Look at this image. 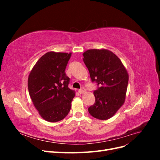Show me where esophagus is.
Wrapping results in <instances>:
<instances>
[{
	"mask_svg": "<svg viewBox=\"0 0 160 160\" xmlns=\"http://www.w3.org/2000/svg\"><path fill=\"white\" fill-rule=\"evenodd\" d=\"M78 92H79L80 94H83V93H85V92H86V90H85V88H81V89H79L78 91Z\"/></svg>",
	"mask_w": 160,
	"mask_h": 160,
	"instance_id": "34e87169",
	"label": "esophagus"
}]
</instances>
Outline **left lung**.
I'll return each mask as SVG.
<instances>
[{
	"label": "left lung",
	"mask_w": 160,
	"mask_h": 160,
	"mask_svg": "<svg viewBox=\"0 0 160 160\" xmlns=\"http://www.w3.org/2000/svg\"><path fill=\"white\" fill-rule=\"evenodd\" d=\"M83 55L92 82L99 86L93 92L95 102L88 108L89 113L96 119H108L125 102L128 71L118 57L108 49H89Z\"/></svg>",
	"instance_id": "8db88e82"
}]
</instances>
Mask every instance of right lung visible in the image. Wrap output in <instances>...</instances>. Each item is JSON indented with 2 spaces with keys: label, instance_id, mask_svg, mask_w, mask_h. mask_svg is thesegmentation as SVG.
Returning a JSON list of instances; mask_svg holds the SVG:
<instances>
[{
  "label": "right lung",
  "instance_id": "obj_1",
  "mask_svg": "<svg viewBox=\"0 0 160 160\" xmlns=\"http://www.w3.org/2000/svg\"><path fill=\"white\" fill-rule=\"evenodd\" d=\"M71 52H48L37 61L28 78V93L42 119L57 122L68 115L75 91L68 88L65 70Z\"/></svg>",
  "mask_w": 160,
  "mask_h": 160
}]
</instances>
